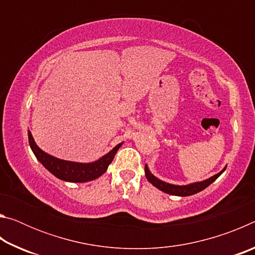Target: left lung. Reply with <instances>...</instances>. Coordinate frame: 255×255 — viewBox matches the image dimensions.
Here are the masks:
<instances>
[{
  "mask_svg": "<svg viewBox=\"0 0 255 255\" xmlns=\"http://www.w3.org/2000/svg\"><path fill=\"white\" fill-rule=\"evenodd\" d=\"M225 169H226V167H225ZM225 169L219 172V173H217L216 175L211 176V178L205 180V181H201V182L191 183V184H188V185H174V184H170V183L164 182V181L158 180L157 178H155V176L152 173H150L147 165H145V175H146V178H147L149 182L152 183L154 187H156L157 189L161 190V191L165 192V193H169V195H173V196L187 197V196L195 195V193L200 192L204 189H206L207 187H208V185L213 183L214 181L217 179L224 171H225Z\"/></svg>",
  "mask_w": 255,
  "mask_h": 255,
  "instance_id": "8db88e82",
  "label": "left lung"
}]
</instances>
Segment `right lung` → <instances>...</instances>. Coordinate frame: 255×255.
<instances>
[{
    "instance_id": "add662e5",
    "label": "right lung",
    "mask_w": 255,
    "mask_h": 255,
    "mask_svg": "<svg viewBox=\"0 0 255 255\" xmlns=\"http://www.w3.org/2000/svg\"><path fill=\"white\" fill-rule=\"evenodd\" d=\"M29 145L31 147L33 154L36 155L38 161L48 170L51 174L67 182H88L99 178L107 171L109 164L114 159L116 153L123 143L118 144L115 148H112L109 153L102 156L100 159L93 163H76L64 161L57 157L45 153L34 143L31 132L28 130Z\"/></svg>"
}]
</instances>
